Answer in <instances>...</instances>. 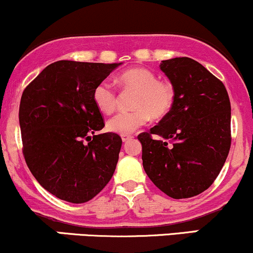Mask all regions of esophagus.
<instances>
[{
  "label": "esophagus",
  "instance_id": "34e87169",
  "mask_svg": "<svg viewBox=\"0 0 253 253\" xmlns=\"http://www.w3.org/2000/svg\"><path fill=\"white\" fill-rule=\"evenodd\" d=\"M121 139H123L124 143H127V141H128V140H130V139H132V135H128V134L123 135V136H121Z\"/></svg>",
  "mask_w": 253,
  "mask_h": 253
}]
</instances>
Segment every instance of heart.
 I'll list each match as a JSON object with an SVG mask.
<instances>
[{
    "instance_id": "obj_1",
    "label": "heart",
    "mask_w": 253,
    "mask_h": 253,
    "mask_svg": "<svg viewBox=\"0 0 253 253\" xmlns=\"http://www.w3.org/2000/svg\"><path fill=\"white\" fill-rule=\"evenodd\" d=\"M124 89L135 90L132 107L128 112H120L107 121V129L120 135L132 134L149 121L150 117L161 119L169 113L173 103L175 91L170 83L158 81L152 71L133 68L118 77ZM95 106L104 114H110L117 107V92L107 81L97 84L92 91Z\"/></svg>"
}]
</instances>
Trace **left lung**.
<instances>
[{"mask_svg":"<svg viewBox=\"0 0 253 253\" xmlns=\"http://www.w3.org/2000/svg\"><path fill=\"white\" fill-rule=\"evenodd\" d=\"M159 68L175 97L158 125L138 135L143 167L168 196L188 199L208 189L225 164L231 147V103L221 81L191 58H171Z\"/></svg>","mask_w":253,"mask_h":253,"instance_id":"1","label":"left lung"}]
</instances>
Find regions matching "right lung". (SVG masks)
Wrapping results in <instances>:
<instances>
[{"instance_id":"1","label":"right lung","mask_w":253,"mask_h":253,"mask_svg":"<svg viewBox=\"0 0 253 253\" xmlns=\"http://www.w3.org/2000/svg\"><path fill=\"white\" fill-rule=\"evenodd\" d=\"M121 64L59 60L22 94L25 161L39 184L58 199L88 202L114 173L123 140L115 133L95 134L104 123L92 91Z\"/></svg>"}]
</instances>
